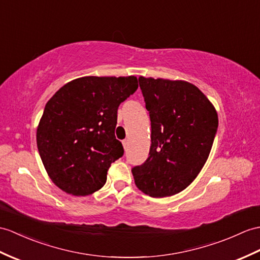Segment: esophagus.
Masks as SVG:
<instances>
[{
  "label": "esophagus",
  "instance_id": "esophagus-1",
  "mask_svg": "<svg viewBox=\"0 0 260 260\" xmlns=\"http://www.w3.org/2000/svg\"><path fill=\"white\" fill-rule=\"evenodd\" d=\"M122 144H123V146H124L125 150L127 149V147H128V140H124V141L122 142Z\"/></svg>",
  "mask_w": 260,
  "mask_h": 260
}]
</instances>
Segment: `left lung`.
I'll use <instances>...</instances> for the list:
<instances>
[{"instance_id":"1","label":"left lung","mask_w":260,"mask_h":260,"mask_svg":"<svg viewBox=\"0 0 260 260\" xmlns=\"http://www.w3.org/2000/svg\"><path fill=\"white\" fill-rule=\"evenodd\" d=\"M149 113L148 158L132 168L138 189L150 197L173 196L194 180L206 162L218 128L212 103L185 81L138 78Z\"/></svg>"}]
</instances>
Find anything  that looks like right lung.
Masks as SVG:
<instances>
[{"label": "right lung", "mask_w": 260, "mask_h": 260, "mask_svg": "<svg viewBox=\"0 0 260 260\" xmlns=\"http://www.w3.org/2000/svg\"><path fill=\"white\" fill-rule=\"evenodd\" d=\"M137 87L135 76H85L65 84L46 103L36 143L58 188L86 196L105 185L111 164L124 155L115 137L118 106Z\"/></svg>", "instance_id": "right-lung-1"}]
</instances>
